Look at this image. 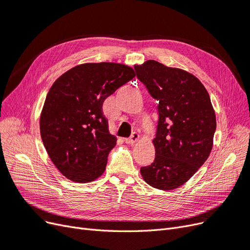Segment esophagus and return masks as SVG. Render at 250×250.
<instances>
[{
	"label": "esophagus",
	"mask_w": 250,
	"mask_h": 250,
	"mask_svg": "<svg viewBox=\"0 0 250 250\" xmlns=\"http://www.w3.org/2000/svg\"><path fill=\"white\" fill-rule=\"evenodd\" d=\"M139 138H140V135H139L137 132H133L129 138L125 139V142H126L127 144H134L135 142H137V141L139 140Z\"/></svg>",
	"instance_id": "esophagus-1"
}]
</instances>
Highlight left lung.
I'll return each instance as SVG.
<instances>
[{"mask_svg":"<svg viewBox=\"0 0 250 250\" xmlns=\"http://www.w3.org/2000/svg\"><path fill=\"white\" fill-rule=\"evenodd\" d=\"M138 79L158 101L154 162L141 168L155 188L170 191L186 184L213 148L216 115L206 87L185 70L147 60L135 64Z\"/></svg>","mask_w":250,"mask_h":250,"instance_id":"1","label":"left lung"}]
</instances>
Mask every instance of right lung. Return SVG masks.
I'll list each match as a JSON object with an SVG mask.
<instances>
[{"label":"right lung","instance_id":"add662e5","mask_svg":"<svg viewBox=\"0 0 250 250\" xmlns=\"http://www.w3.org/2000/svg\"><path fill=\"white\" fill-rule=\"evenodd\" d=\"M134 76L125 64L88 62L72 67L53 83L40 128L47 153L63 176L89 183L104 173L117 139L109 133L102 105Z\"/></svg>","mask_w":250,"mask_h":250}]
</instances>
